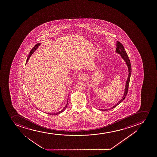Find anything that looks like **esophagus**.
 <instances>
[{
	"mask_svg": "<svg viewBox=\"0 0 157 157\" xmlns=\"http://www.w3.org/2000/svg\"><path fill=\"white\" fill-rule=\"evenodd\" d=\"M87 77V76L86 74H85V73H81V74H79L78 78L79 80L84 81V80L86 79Z\"/></svg>",
	"mask_w": 157,
	"mask_h": 157,
	"instance_id": "obj_1",
	"label": "esophagus"
}]
</instances>
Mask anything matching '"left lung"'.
I'll return each mask as SVG.
<instances>
[{
    "label": "left lung",
    "instance_id": "obj_1",
    "mask_svg": "<svg viewBox=\"0 0 157 157\" xmlns=\"http://www.w3.org/2000/svg\"><path fill=\"white\" fill-rule=\"evenodd\" d=\"M116 47H117V48H116V52L118 53V54H121V58H123V59L124 60V61L126 62L127 65V67H128V78H127V80L126 83V85H125L124 94L123 95L122 98H121L115 105H114V106L112 107L111 108L107 109H101V110H103V111L112 109L113 108H115V107L117 106L118 105H119L120 103H121V102L123 101V100H124V98H125L126 96H127V93H128V87H129V85L130 78V75H131V73H132V67H131V64H130V62L129 59V57H128V55L127 54L126 51L124 50V47L123 46V44H122L120 42L117 41Z\"/></svg>",
    "mask_w": 157,
    "mask_h": 157
}]
</instances>
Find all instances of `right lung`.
<instances>
[{"mask_svg": "<svg viewBox=\"0 0 157 157\" xmlns=\"http://www.w3.org/2000/svg\"><path fill=\"white\" fill-rule=\"evenodd\" d=\"M40 44H41V43H37L36 44L34 45L33 49H31V50L30 52L29 53V56H28L27 59V61H26V63H25V64H27V63L28 62V61L29 60V58H30L31 56L33 54V53L36 50V49L38 48L39 46H40ZM67 104H68V101H67V105H66V106H65V107L63 108L62 110H61V111H59V112H58V113H54V114H49V113L48 114H50L51 115H58V114L61 113H62L63 111H64V110H65V109L67 108Z\"/></svg>", "mask_w": 157, "mask_h": 157, "instance_id": "add662e5", "label": "right lung"}]
</instances>
